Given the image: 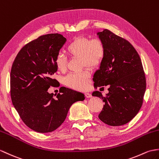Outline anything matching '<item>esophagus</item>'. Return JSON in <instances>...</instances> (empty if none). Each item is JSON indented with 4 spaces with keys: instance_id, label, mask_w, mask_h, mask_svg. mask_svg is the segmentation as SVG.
Segmentation results:
<instances>
[{
    "instance_id": "34e87169",
    "label": "esophagus",
    "mask_w": 159,
    "mask_h": 159,
    "mask_svg": "<svg viewBox=\"0 0 159 159\" xmlns=\"http://www.w3.org/2000/svg\"><path fill=\"white\" fill-rule=\"evenodd\" d=\"M85 96L87 98H90L92 97V95L89 93H85Z\"/></svg>"
}]
</instances>
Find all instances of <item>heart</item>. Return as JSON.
I'll return each mask as SVG.
<instances>
[{"mask_svg": "<svg viewBox=\"0 0 159 159\" xmlns=\"http://www.w3.org/2000/svg\"><path fill=\"white\" fill-rule=\"evenodd\" d=\"M68 52L75 56L82 58L83 65L95 68L104 61L106 55L104 43L99 39H91L85 36H79L74 39L67 47ZM56 68L61 72L66 68V58L59 53L55 59ZM90 75L87 71L70 73L64 79L66 85L76 90H84L89 86Z\"/></svg>", "mask_w": 159, "mask_h": 159, "instance_id": "obj_1", "label": "heart"}]
</instances>
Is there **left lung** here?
I'll list each match as a JSON object with an SVG mask.
<instances>
[{"label":"left lung","mask_w":159,"mask_h":159,"mask_svg":"<svg viewBox=\"0 0 159 159\" xmlns=\"http://www.w3.org/2000/svg\"><path fill=\"white\" fill-rule=\"evenodd\" d=\"M106 47V55L94 73V87L108 85V93L92 95L105 104L99 119L110 126H120L136 116L143 103L146 83L141 59L131 44L108 30L97 33ZM103 88V87H102Z\"/></svg>","instance_id":"left-lung-1"}]
</instances>
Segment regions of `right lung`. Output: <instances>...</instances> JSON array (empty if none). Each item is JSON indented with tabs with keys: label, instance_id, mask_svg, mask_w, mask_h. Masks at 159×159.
<instances>
[{
	"label": "right lung",
	"instance_id": "right-lung-1",
	"mask_svg": "<svg viewBox=\"0 0 159 159\" xmlns=\"http://www.w3.org/2000/svg\"><path fill=\"white\" fill-rule=\"evenodd\" d=\"M66 39L60 34L40 36L17 53L11 70V98L15 108L29 128L39 133L53 131L64 123L74 103L85 98L63 87L56 98L48 92L57 81L55 59Z\"/></svg>",
	"mask_w": 159,
	"mask_h": 159
}]
</instances>
